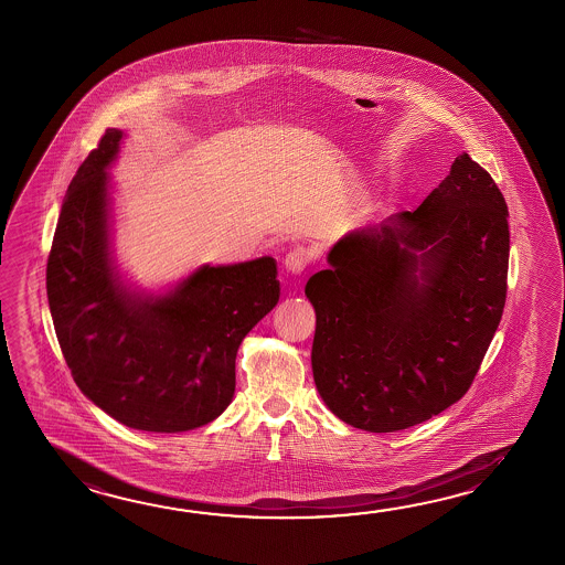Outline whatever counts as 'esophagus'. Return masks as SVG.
Returning a JSON list of instances; mask_svg holds the SVG:
<instances>
[{"label":"esophagus","mask_w":565,"mask_h":565,"mask_svg":"<svg viewBox=\"0 0 565 565\" xmlns=\"http://www.w3.org/2000/svg\"><path fill=\"white\" fill-rule=\"evenodd\" d=\"M310 252H308L306 247H296V249H291V252L286 255L284 267H286V271L291 274V276H300L301 271L310 264Z\"/></svg>","instance_id":"1"}]
</instances>
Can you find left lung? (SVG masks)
<instances>
[{
  "instance_id": "obj_1",
  "label": "left lung",
  "mask_w": 565,
  "mask_h": 565,
  "mask_svg": "<svg viewBox=\"0 0 565 565\" xmlns=\"http://www.w3.org/2000/svg\"><path fill=\"white\" fill-rule=\"evenodd\" d=\"M505 199L467 152L416 211L345 233L308 279L313 382L345 425L394 433L469 391L505 308Z\"/></svg>"
}]
</instances>
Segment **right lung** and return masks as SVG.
Listing matches in <instances>:
<instances>
[{"mask_svg": "<svg viewBox=\"0 0 565 565\" xmlns=\"http://www.w3.org/2000/svg\"><path fill=\"white\" fill-rule=\"evenodd\" d=\"M125 132L108 128L60 211L46 288L62 354L82 394L137 430L209 425L235 394L243 338L279 300L264 255L199 265L164 291L135 286L116 262L113 177Z\"/></svg>", "mask_w": 565, "mask_h": 565, "instance_id": "right-lung-1", "label": "right lung"}]
</instances>
